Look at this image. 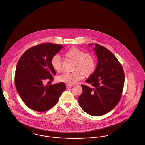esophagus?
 Masks as SVG:
<instances>
[{"label": "esophagus", "mask_w": 145, "mask_h": 145, "mask_svg": "<svg viewBox=\"0 0 145 145\" xmlns=\"http://www.w3.org/2000/svg\"><path fill=\"white\" fill-rule=\"evenodd\" d=\"M66 88L67 89H69V88H72L73 86L72 85H69V84H67L66 85Z\"/></svg>", "instance_id": "34e87169"}]
</instances>
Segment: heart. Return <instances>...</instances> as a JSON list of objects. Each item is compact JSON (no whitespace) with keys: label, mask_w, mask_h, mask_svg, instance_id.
Instances as JSON below:
<instances>
[{"label":"heart","mask_w":145,"mask_h":145,"mask_svg":"<svg viewBox=\"0 0 145 145\" xmlns=\"http://www.w3.org/2000/svg\"><path fill=\"white\" fill-rule=\"evenodd\" d=\"M65 56L74 61L73 66V72L63 73L57 77L60 82L73 85L79 81L81 76H89L96 69V63L92 55L85 52L76 47H72L67 50L64 54ZM51 64L56 72H59L62 69V62L59 55H55L52 57Z\"/></svg>","instance_id":"b5f03b06"}]
</instances>
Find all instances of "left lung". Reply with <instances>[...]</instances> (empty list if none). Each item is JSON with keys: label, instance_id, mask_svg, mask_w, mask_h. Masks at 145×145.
I'll use <instances>...</instances> for the list:
<instances>
[{"label": "left lung", "instance_id": "8db88e82", "mask_svg": "<svg viewBox=\"0 0 145 145\" xmlns=\"http://www.w3.org/2000/svg\"><path fill=\"white\" fill-rule=\"evenodd\" d=\"M93 50L98 59L95 71L85 81L91 85H82L83 93L79 97L81 108L92 116H101L112 110L119 102L124 86V71L110 51L98 44Z\"/></svg>", "mask_w": 145, "mask_h": 145}]
</instances>
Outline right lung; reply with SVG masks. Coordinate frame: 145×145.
Instances as JSON below:
<instances>
[{
	"instance_id": "obj_1",
	"label": "right lung",
	"mask_w": 145,
	"mask_h": 145,
	"mask_svg": "<svg viewBox=\"0 0 145 145\" xmlns=\"http://www.w3.org/2000/svg\"><path fill=\"white\" fill-rule=\"evenodd\" d=\"M63 47L52 43L28 49L17 64L14 83L22 100L29 108L43 112L53 107L66 89L63 83L44 85L46 79L56 75L51 60Z\"/></svg>"
}]
</instances>
